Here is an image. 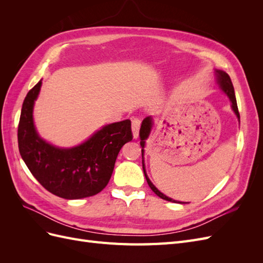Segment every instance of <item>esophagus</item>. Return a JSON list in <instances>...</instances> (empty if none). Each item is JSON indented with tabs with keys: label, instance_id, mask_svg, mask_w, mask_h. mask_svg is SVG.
I'll list each match as a JSON object with an SVG mask.
<instances>
[{
	"label": "esophagus",
	"instance_id": "1",
	"mask_svg": "<svg viewBox=\"0 0 263 263\" xmlns=\"http://www.w3.org/2000/svg\"><path fill=\"white\" fill-rule=\"evenodd\" d=\"M141 125V119L138 117H133L132 118V129L134 138H137L139 136V129Z\"/></svg>",
	"mask_w": 263,
	"mask_h": 263
}]
</instances>
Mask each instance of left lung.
<instances>
[{
    "label": "left lung",
    "mask_w": 263,
    "mask_h": 263,
    "mask_svg": "<svg viewBox=\"0 0 263 263\" xmlns=\"http://www.w3.org/2000/svg\"><path fill=\"white\" fill-rule=\"evenodd\" d=\"M217 79H218V83L221 87V90L224 91L227 95L228 98L230 99V101H232V107L234 109L235 114L237 115L238 119H240V115H239V112H238V106H237V101H236V97H235V91H234V85H233V82L232 80H230V77L224 72V71L221 70H217ZM151 127H153V119H151V117H146L144 121H142V124H141V127H140V132H139V136H140V146L144 148L145 147V140L148 138L149 134H150V130H151ZM141 156L144 157V149H141ZM142 169H144V173H145V177H146V180H147V183L148 185L150 186V189L154 191V192L160 197L162 198V200H165V201H169V202H174L177 203V201L172 200V198L165 196L163 193H161L160 191H159L153 183H151V181L148 179L147 177V173H146V170H145V164H144V159H142ZM180 203V202H179Z\"/></svg>",
    "instance_id": "8db88e82"
}]
</instances>
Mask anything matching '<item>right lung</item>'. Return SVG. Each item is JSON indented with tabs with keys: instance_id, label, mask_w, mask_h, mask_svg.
<instances>
[{
	"instance_id": "obj_1",
	"label": "right lung",
	"mask_w": 263,
	"mask_h": 263,
	"mask_svg": "<svg viewBox=\"0 0 263 263\" xmlns=\"http://www.w3.org/2000/svg\"><path fill=\"white\" fill-rule=\"evenodd\" d=\"M42 81L24 100L17 129L18 149L35 179L50 193L78 200L100 193L112 177L122 147L133 139L132 122L109 124L82 145L61 149L38 136L33 123V106Z\"/></svg>"
}]
</instances>
